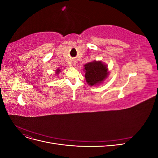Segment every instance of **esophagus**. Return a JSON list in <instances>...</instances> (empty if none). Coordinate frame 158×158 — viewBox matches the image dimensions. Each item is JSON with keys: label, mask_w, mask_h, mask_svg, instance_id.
Listing matches in <instances>:
<instances>
[{"label": "esophagus", "mask_w": 158, "mask_h": 158, "mask_svg": "<svg viewBox=\"0 0 158 158\" xmlns=\"http://www.w3.org/2000/svg\"><path fill=\"white\" fill-rule=\"evenodd\" d=\"M75 65V63H73V66H74Z\"/></svg>", "instance_id": "1"}]
</instances>
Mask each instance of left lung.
<instances>
[{
    "label": "left lung",
    "instance_id": "left-lung-1",
    "mask_svg": "<svg viewBox=\"0 0 158 158\" xmlns=\"http://www.w3.org/2000/svg\"><path fill=\"white\" fill-rule=\"evenodd\" d=\"M84 66L85 79L90 86L102 84L109 74L107 65L101 60H94Z\"/></svg>",
    "mask_w": 158,
    "mask_h": 158
}]
</instances>
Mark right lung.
Wrapping results in <instances>:
<instances>
[{"label":"right lung","instance_id":"right-lung-1","mask_svg":"<svg viewBox=\"0 0 158 158\" xmlns=\"http://www.w3.org/2000/svg\"><path fill=\"white\" fill-rule=\"evenodd\" d=\"M61 73V69H60V68L57 69L55 70V74H56V76H58V75L59 74V73Z\"/></svg>","mask_w":158,"mask_h":158}]
</instances>
